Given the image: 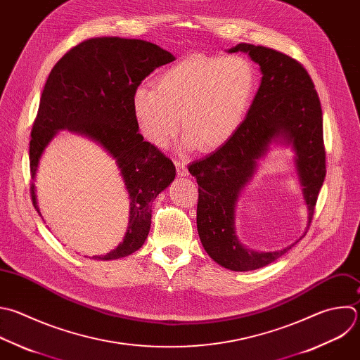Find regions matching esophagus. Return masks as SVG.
Listing matches in <instances>:
<instances>
[{
  "label": "esophagus",
  "instance_id": "esophagus-1",
  "mask_svg": "<svg viewBox=\"0 0 360 360\" xmlns=\"http://www.w3.org/2000/svg\"><path fill=\"white\" fill-rule=\"evenodd\" d=\"M175 167H176V174L179 176H188L189 172H188V168H186V164L185 162H181V161H175Z\"/></svg>",
  "mask_w": 360,
  "mask_h": 360
}]
</instances>
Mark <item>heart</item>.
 Returning a JSON list of instances; mask_svg holds the SVG:
<instances>
[{
	"label": "heart",
	"mask_w": 360,
	"mask_h": 360,
	"mask_svg": "<svg viewBox=\"0 0 360 360\" xmlns=\"http://www.w3.org/2000/svg\"><path fill=\"white\" fill-rule=\"evenodd\" d=\"M256 80L253 63L243 56H189L162 70L155 87L134 90L133 117L141 136L157 148H165L181 126L182 150L212 153L243 123Z\"/></svg>",
	"instance_id": "1"
}]
</instances>
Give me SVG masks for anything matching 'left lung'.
Instances as JSON below:
<instances>
[{
  "instance_id": "1",
  "label": "left lung",
  "mask_w": 360,
  "mask_h": 360,
  "mask_svg": "<svg viewBox=\"0 0 360 360\" xmlns=\"http://www.w3.org/2000/svg\"><path fill=\"white\" fill-rule=\"evenodd\" d=\"M227 52L248 53L260 66V87L231 140L188 169L199 185L196 224L205 252L227 270L250 271L285 255L311 224L326 174L322 110L308 72L295 59L250 44H238ZM271 143L291 146L295 151L309 224L304 234L290 247L276 252H257L245 247L236 236L235 206Z\"/></svg>"
}]
</instances>
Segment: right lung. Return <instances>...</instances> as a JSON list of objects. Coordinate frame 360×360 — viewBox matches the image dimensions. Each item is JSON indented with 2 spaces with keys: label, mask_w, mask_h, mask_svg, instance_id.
<instances>
[{
  "label": "right lung",
  "mask_w": 360,
  "mask_h": 360,
  "mask_svg": "<svg viewBox=\"0 0 360 360\" xmlns=\"http://www.w3.org/2000/svg\"><path fill=\"white\" fill-rule=\"evenodd\" d=\"M174 60L172 53L147 41L91 38L53 66L44 87L30 143L31 196L39 216L37 171L46 147L62 130L98 144L114 160L129 193L123 242L107 255L93 256L94 260H115L137 252L150 233L151 202L175 179V165L144 141L131 111V97L140 83Z\"/></svg>",
  "instance_id": "right-lung-1"
}]
</instances>
